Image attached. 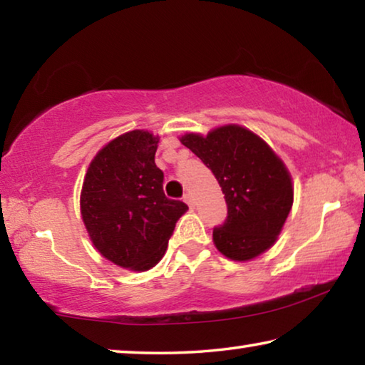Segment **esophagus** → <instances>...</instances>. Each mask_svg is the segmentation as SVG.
Masks as SVG:
<instances>
[{"instance_id": "obj_1", "label": "esophagus", "mask_w": 365, "mask_h": 365, "mask_svg": "<svg viewBox=\"0 0 365 365\" xmlns=\"http://www.w3.org/2000/svg\"><path fill=\"white\" fill-rule=\"evenodd\" d=\"M183 200H185V203H187L190 208H193V197H192V193H187L183 197Z\"/></svg>"}]
</instances>
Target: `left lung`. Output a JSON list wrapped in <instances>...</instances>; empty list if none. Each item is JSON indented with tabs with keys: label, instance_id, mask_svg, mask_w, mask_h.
Returning a JSON list of instances; mask_svg holds the SVG:
<instances>
[{
	"label": "left lung",
	"instance_id": "left-lung-1",
	"mask_svg": "<svg viewBox=\"0 0 365 365\" xmlns=\"http://www.w3.org/2000/svg\"><path fill=\"white\" fill-rule=\"evenodd\" d=\"M180 143L213 172L227 217L213 230L217 251L246 262L274 246L293 205L290 172L270 145L237 124L185 134Z\"/></svg>",
	"mask_w": 365,
	"mask_h": 365
}]
</instances>
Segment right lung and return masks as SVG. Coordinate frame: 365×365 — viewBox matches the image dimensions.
Instances as JSON below:
<instances>
[{
	"instance_id": "add662e5",
	"label": "right lung",
	"mask_w": 365,
	"mask_h": 365,
	"mask_svg": "<svg viewBox=\"0 0 365 365\" xmlns=\"http://www.w3.org/2000/svg\"><path fill=\"white\" fill-rule=\"evenodd\" d=\"M159 135L135 129L118 135L93 157L80 195L81 220L103 257L144 272L159 264L188 206L164 193L155 165Z\"/></svg>"
}]
</instances>
